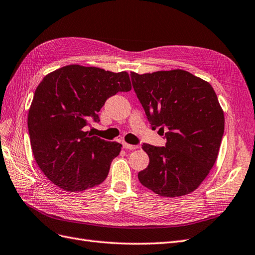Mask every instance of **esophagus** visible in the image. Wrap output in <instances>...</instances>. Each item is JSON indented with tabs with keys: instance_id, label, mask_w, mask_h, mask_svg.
I'll return each instance as SVG.
<instances>
[{
	"instance_id": "esophagus-1",
	"label": "esophagus",
	"mask_w": 255,
	"mask_h": 255,
	"mask_svg": "<svg viewBox=\"0 0 255 255\" xmlns=\"http://www.w3.org/2000/svg\"><path fill=\"white\" fill-rule=\"evenodd\" d=\"M123 147L125 149H135L139 146H137V145H132V144H129L126 142H123Z\"/></svg>"
}]
</instances>
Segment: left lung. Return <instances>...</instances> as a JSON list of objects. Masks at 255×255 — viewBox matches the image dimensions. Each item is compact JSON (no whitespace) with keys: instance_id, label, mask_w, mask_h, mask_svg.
Instances as JSON below:
<instances>
[{"instance_id":"1","label":"left lung","mask_w":255,"mask_h":255,"mask_svg":"<svg viewBox=\"0 0 255 255\" xmlns=\"http://www.w3.org/2000/svg\"><path fill=\"white\" fill-rule=\"evenodd\" d=\"M131 81L152 129L166 130L165 147L143 144L149 163L140 183L165 198L193 192L214 166L224 131L213 86L183 69L131 72Z\"/></svg>"}]
</instances>
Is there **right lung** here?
<instances>
[{
    "mask_svg": "<svg viewBox=\"0 0 255 255\" xmlns=\"http://www.w3.org/2000/svg\"><path fill=\"white\" fill-rule=\"evenodd\" d=\"M131 90L127 71L67 65L37 86L27 115L32 151L46 177L65 191L80 192L107 178L122 144L92 135L83 128L106 100Z\"/></svg>",
    "mask_w": 255,
    "mask_h": 255,
    "instance_id": "right-lung-1",
    "label": "right lung"
}]
</instances>
